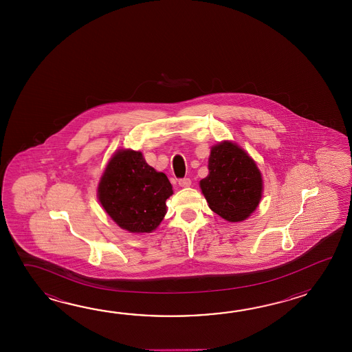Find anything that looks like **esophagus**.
<instances>
[{"label": "esophagus", "mask_w": 352, "mask_h": 352, "mask_svg": "<svg viewBox=\"0 0 352 352\" xmlns=\"http://www.w3.org/2000/svg\"><path fill=\"white\" fill-rule=\"evenodd\" d=\"M179 185L181 187H190V185H191V179H188V177H184V179H179Z\"/></svg>", "instance_id": "34e87169"}]
</instances>
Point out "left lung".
<instances>
[{
  "mask_svg": "<svg viewBox=\"0 0 352 352\" xmlns=\"http://www.w3.org/2000/svg\"><path fill=\"white\" fill-rule=\"evenodd\" d=\"M210 209L228 221L247 219L262 199V176L254 164L232 142L211 148L209 175L200 181Z\"/></svg>",
  "mask_w": 352,
  "mask_h": 352,
  "instance_id": "left-lung-1",
  "label": "left lung"
}]
</instances>
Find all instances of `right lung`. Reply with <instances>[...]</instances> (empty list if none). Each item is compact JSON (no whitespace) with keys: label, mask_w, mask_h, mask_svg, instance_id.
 <instances>
[{"label":"right lung","mask_w":352,"mask_h":352,"mask_svg":"<svg viewBox=\"0 0 352 352\" xmlns=\"http://www.w3.org/2000/svg\"><path fill=\"white\" fill-rule=\"evenodd\" d=\"M173 194L165 173L147 165L141 152L118 151L102 176L98 196L108 215L122 229L151 232L166 215Z\"/></svg>","instance_id":"1"}]
</instances>
